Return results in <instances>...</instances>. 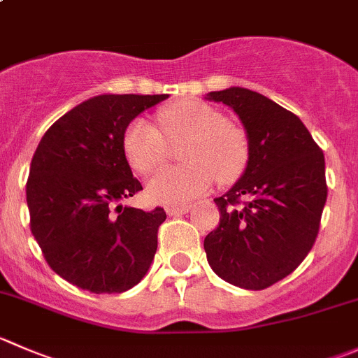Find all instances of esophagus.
Wrapping results in <instances>:
<instances>
[{"mask_svg": "<svg viewBox=\"0 0 358 358\" xmlns=\"http://www.w3.org/2000/svg\"><path fill=\"white\" fill-rule=\"evenodd\" d=\"M189 211H190V206H168L166 208V213H168L169 217H178V215L189 213Z\"/></svg>", "mask_w": 358, "mask_h": 358, "instance_id": "1", "label": "esophagus"}]
</instances>
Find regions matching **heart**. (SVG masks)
I'll use <instances>...</instances> for the list:
<instances>
[{"label": "heart", "mask_w": 358, "mask_h": 358, "mask_svg": "<svg viewBox=\"0 0 358 358\" xmlns=\"http://www.w3.org/2000/svg\"><path fill=\"white\" fill-rule=\"evenodd\" d=\"M169 143L185 140V166L166 168L148 182V197L155 203L185 204L211 189L215 180L232 183L245 173L250 159L248 136L241 127L201 101H180L159 113ZM152 124L136 119L124 133V154L134 171L150 175L168 157V144Z\"/></svg>", "instance_id": "1"}]
</instances>
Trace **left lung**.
Returning a JSON list of instances; mask_svg holds the SVG:
<instances>
[{
  "mask_svg": "<svg viewBox=\"0 0 358 358\" xmlns=\"http://www.w3.org/2000/svg\"><path fill=\"white\" fill-rule=\"evenodd\" d=\"M206 99L234 110L250 143L245 173L215 199L220 222L204 238L208 264L231 285L267 289L313 248L327 201L324 152L299 117L259 92L229 87Z\"/></svg>",
  "mask_w": 358,
  "mask_h": 358,
  "instance_id": "obj_1",
  "label": "left lung"
}]
</instances>
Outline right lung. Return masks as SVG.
<instances>
[{
  "instance_id": "add662e5",
  "label": "right lung",
  "mask_w": 358,
  "mask_h": 358,
  "mask_svg": "<svg viewBox=\"0 0 358 358\" xmlns=\"http://www.w3.org/2000/svg\"><path fill=\"white\" fill-rule=\"evenodd\" d=\"M168 94H101L55 120L33 155L26 199L31 232L48 266L71 285L120 294L147 275L166 211L122 206L143 190L124 133Z\"/></svg>"
}]
</instances>
